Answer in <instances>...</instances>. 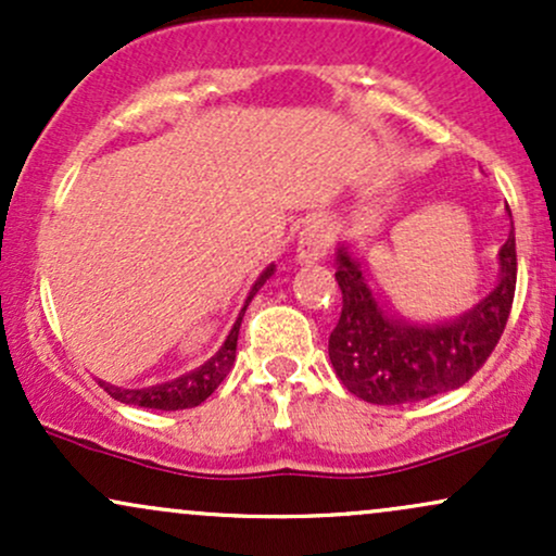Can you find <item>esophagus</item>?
<instances>
[{
  "label": "esophagus",
  "instance_id": "34e87169",
  "mask_svg": "<svg viewBox=\"0 0 556 556\" xmlns=\"http://www.w3.org/2000/svg\"><path fill=\"white\" fill-rule=\"evenodd\" d=\"M331 227L327 222L314 219L311 225L303 227L298 238V261L300 264H316V261L327 258L329 248H331Z\"/></svg>",
  "mask_w": 556,
  "mask_h": 556
}]
</instances>
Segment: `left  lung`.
Returning a JSON list of instances; mask_svg holds the SVG:
<instances>
[{"label":"left lung","mask_w":556,"mask_h":556,"mask_svg":"<svg viewBox=\"0 0 556 556\" xmlns=\"http://www.w3.org/2000/svg\"><path fill=\"white\" fill-rule=\"evenodd\" d=\"M334 277L342 314L329 334V361L342 384L374 405L418 402L463 387L500 342L518 282L515 232L500 251V285L455 321L420 327L389 316L344 248Z\"/></svg>","instance_id":"1"}]
</instances>
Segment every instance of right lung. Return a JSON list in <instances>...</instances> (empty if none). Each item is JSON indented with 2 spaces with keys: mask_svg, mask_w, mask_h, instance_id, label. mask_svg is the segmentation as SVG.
Returning a JSON list of instances; mask_svg holds the SVG:
<instances>
[{
  "mask_svg": "<svg viewBox=\"0 0 556 556\" xmlns=\"http://www.w3.org/2000/svg\"><path fill=\"white\" fill-rule=\"evenodd\" d=\"M271 274H274V266H269V269H266L256 279V285L251 287V295H248L245 305H242L238 321H235L232 331L227 334L225 344H222L219 353H216L212 361L203 363L201 368H195V371L185 374L175 381H167V384H156V387H146V389H119V387L104 384V381H99V384L104 387L114 400L125 402V405L154 407V410H185V407L201 405V402L206 400L208 394H212L214 389L227 379L229 368H232V363H235V350H238L240 324H242V316H245L248 303H251L253 295H256L261 287H264V282L271 277Z\"/></svg>",
  "mask_w": 556,
  "mask_h": 556,
  "instance_id": "right-lung-1",
  "label": "right lung"
}]
</instances>
